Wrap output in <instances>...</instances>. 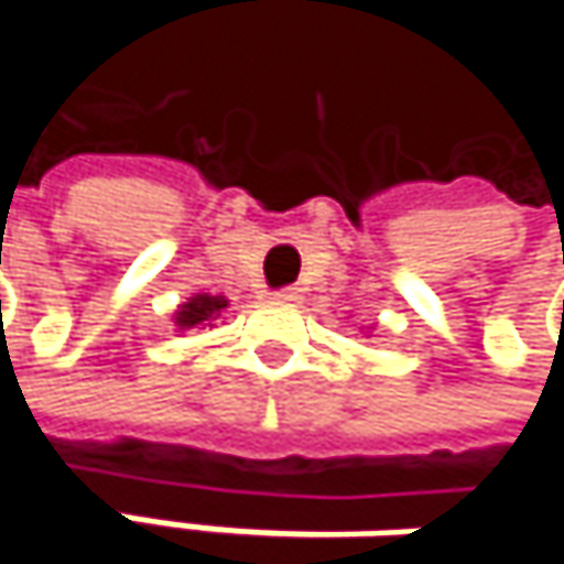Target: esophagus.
I'll return each instance as SVG.
<instances>
[{"label": "esophagus", "instance_id": "34e87169", "mask_svg": "<svg viewBox=\"0 0 564 564\" xmlns=\"http://www.w3.org/2000/svg\"><path fill=\"white\" fill-rule=\"evenodd\" d=\"M274 296L283 303H293V300H300V286H281V290H274Z\"/></svg>", "mask_w": 564, "mask_h": 564}]
</instances>
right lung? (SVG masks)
Listing matches in <instances>:
<instances>
[{
  "instance_id": "add662e5",
  "label": "right lung",
  "mask_w": 564,
  "mask_h": 564,
  "mask_svg": "<svg viewBox=\"0 0 564 564\" xmlns=\"http://www.w3.org/2000/svg\"><path fill=\"white\" fill-rule=\"evenodd\" d=\"M228 306L225 296H212V293H195L188 296L178 310H175V329H195V326H212V319L221 316V310Z\"/></svg>"
}]
</instances>
